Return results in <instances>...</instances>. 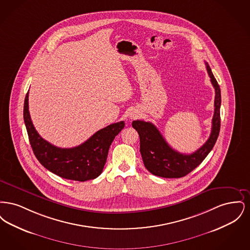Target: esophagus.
<instances>
[{
	"instance_id": "34e87169",
	"label": "esophagus",
	"mask_w": 250,
	"mask_h": 250,
	"mask_svg": "<svg viewBox=\"0 0 250 250\" xmlns=\"http://www.w3.org/2000/svg\"><path fill=\"white\" fill-rule=\"evenodd\" d=\"M136 116H137V114H136V113H131L130 114L131 119H134Z\"/></svg>"
}]
</instances>
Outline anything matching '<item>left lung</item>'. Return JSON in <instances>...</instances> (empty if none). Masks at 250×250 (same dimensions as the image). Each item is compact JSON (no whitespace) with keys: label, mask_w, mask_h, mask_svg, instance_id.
<instances>
[{"label":"left lung","mask_w":250,"mask_h":250,"mask_svg":"<svg viewBox=\"0 0 250 250\" xmlns=\"http://www.w3.org/2000/svg\"><path fill=\"white\" fill-rule=\"evenodd\" d=\"M208 75L215 91L212 131L207 142L190 155L181 154L172 149L159 130L150 122L133 121L132 126L140 136V151L145 167L154 175L163 178H180L199 166L211 152L220 130V88L210 66L205 62Z\"/></svg>","instance_id":"8db88e82"}]
</instances>
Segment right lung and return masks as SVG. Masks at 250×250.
Returning a JSON list of instances; mask_svg holds the SVG:
<instances>
[{
	"label": "right lung",
	"instance_id": "add662e5",
	"mask_svg": "<svg viewBox=\"0 0 250 250\" xmlns=\"http://www.w3.org/2000/svg\"><path fill=\"white\" fill-rule=\"evenodd\" d=\"M29 91L25 96L23 118L30 144L37 160L60 177L84 182L98 177L107 161V153L125 122L107 125L85 143L73 148H60L45 141L36 130L29 112Z\"/></svg>",
	"mask_w": 250,
	"mask_h": 250
}]
</instances>
